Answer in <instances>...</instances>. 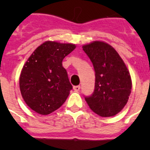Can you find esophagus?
<instances>
[{
  "label": "esophagus",
  "instance_id": "esophagus-1",
  "mask_svg": "<svg viewBox=\"0 0 150 150\" xmlns=\"http://www.w3.org/2000/svg\"><path fill=\"white\" fill-rule=\"evenodd\" d=\"M73 89L75 90V91L78 92L80 90V86H73Z\"/></svg>",
  "mask_w": 150,
  "mask_h": 150
}]
</instances>
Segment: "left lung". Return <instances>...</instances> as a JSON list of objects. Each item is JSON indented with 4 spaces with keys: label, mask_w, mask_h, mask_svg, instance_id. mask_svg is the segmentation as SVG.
<instances>
[{
    "label": "left lung",
    "mask_w": 150,
    "mask_h": 150,
    "mask_svg": "<svg viewBox=\"0 0 150 150\" xmlns=\"http://www.w3.org/2000/svg\"><path fill=\"white\" fill-rule=\"evenodd\" d=\"M95 71V89L84 96L89 108L100 117H112L128 102L132 80L126 65L117 52L103 42L95 41L82 47Z\"/></svg>",
    "instance_id": "1"
}]
</instances>
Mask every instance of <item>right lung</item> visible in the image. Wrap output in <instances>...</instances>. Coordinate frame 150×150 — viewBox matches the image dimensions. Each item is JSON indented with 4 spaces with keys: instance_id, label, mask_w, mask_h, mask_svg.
<instances>
[{
    "instance_id": "obj_1",
    "label": "right lung",
    "mask_w": 150,
    "mask_h": 150,
    "mask_svg": "<svg viewBox=\"0 0 150 150\" xmlns=\"http://www.w3.org/2000/svg\"><path fill=\"white\" fill-rule=\"evenodd\" d=\"M75 48L71 43L47 41L36 48L22 68L19 86L33 110L47 115L65 102L72 89L62 61Z\"/></svg>"
}]
</instances>
